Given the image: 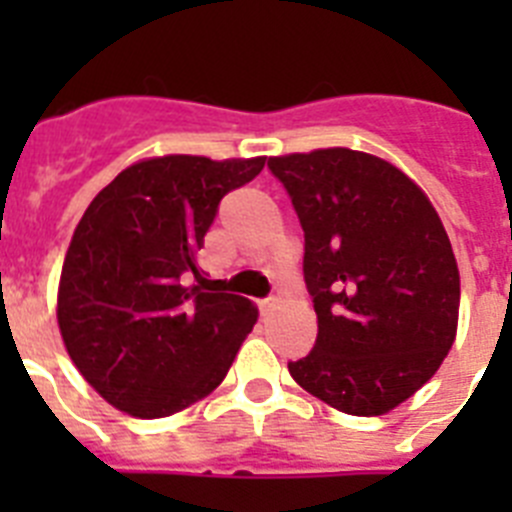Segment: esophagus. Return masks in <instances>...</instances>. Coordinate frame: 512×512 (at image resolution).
<instances>
[{
    "instance_id": "obj_1",
    "label": "esophagus",
    "mask_w": 512,
    "mask_h": 512,
    "mask_svg": "<svg viewBox=\"0 0 512 512\" xmlns=\"http://www.w3.org/2000/svg\"><path fill=\"white\" fill-rule=\"evenodd\" d=\"M279 305H282V295H279V292H277V295H271L269 300H261L259 307H261V312H264V315H269V312L277 310Z\"/></svg>"
}]
</instances>
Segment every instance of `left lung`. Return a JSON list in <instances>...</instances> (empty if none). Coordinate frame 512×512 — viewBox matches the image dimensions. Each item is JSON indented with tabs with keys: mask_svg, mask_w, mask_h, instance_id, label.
Wrapping results in <instances>:
<instances>
[{
	"mask_svg": "<svg viewBox=\"0 0 512 512\" xmlns=\"http://www.w3.org/2000/svg\"><path fill=\"white\" fill-rule=\"evenodd\" d=\"M305 230L315 348L289 364L302 390L348 415H384L443 364L459 325V266L428 194L351 148L271 156Z\"/></svg>",
	"mask_w": 512,
	"mask_h": 512,
	"instance_id": "8db88e82",
	"label": "left lung"
}]
</instances>
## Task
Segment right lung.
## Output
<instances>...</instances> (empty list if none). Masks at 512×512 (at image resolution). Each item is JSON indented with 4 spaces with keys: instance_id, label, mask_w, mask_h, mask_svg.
<instances>
[{
    "instance_id": "right-lung-1",
    "label": "right lung",
    "mask_w": 512,
    "mask_h": 512,
    "mask_svg": "<svg viewBox=\"0 0 512 512\" xmlns=\"http://www.w3.org/2000/svg\"><path fill=\"white\" fill-rule=\"evenodd\" d=\"M266 156L143 158L81 215L58 282L56 318L79 374L133 418H169L223 382L259 320L241 295L207 289L197 264L220 200Z\"/></svg>"
}]
</instances>
